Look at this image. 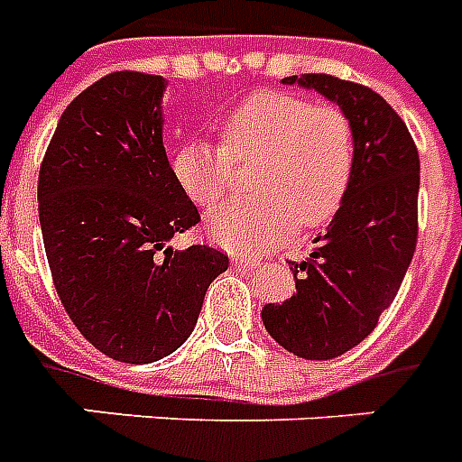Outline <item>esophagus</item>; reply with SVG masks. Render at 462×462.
Segmentation results:
<instances>
[{
    "mask_svg": "<svg viewBox=\"0 0 462 462\" xmlns=\"http://www.w3.org/2000/svg\"><path fill=\"white\" fill-rule=\"evenodd\" d=\"M232 268H235V271H249L252 263H249L246 259H232Z\"/></svg>",
    "mask_w": 462,
    "mask_h": 462,
    "instance_id": "34e87169",
    "label": "esophagus"
}]
</instances>
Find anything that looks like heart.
<instances>
[{
  "label": "heart",
  "mask_w": 462,
  "mask_h": 462,
  "mask_svg": "<svg viewBox=\"0 0 462 462\" xmlns=\"http://www.w3.org/2000/svg\"><path fill=\"white\" fill-rule=\"evenodd\" d=\"M223 148L187 141L172 155V174L196 203L223 196L230 160L259 158L245 201H225L206 216L210 239L227 252L266 254L297 223L319 227L340 208L352 170L355 132L343 110L288 93H256L223 119Z\"/></svg>",
  "instance_id": "heart-1"
}]
</instances>
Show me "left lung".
Segmentation results:
<instances>
[{"label":"left lung","instance_id":"obj_1","mask_svg":"<svg viewBox=\"0 0 462 462\" xmlns=\"http://www.w3.org/2000/svg\"><path fill=\"white\" fill-rule=\"evenodd\" d=\"M316 90L347 115L355 170L340 208L309 259L292 261L297 292L261 309L275 343L304 359L352 350L379 323L408 273L417 245L420 155L408 126L366 86L328 74L282 79Z\"/></svg>","mask_w":462,"mask_h":462}]
</instances>
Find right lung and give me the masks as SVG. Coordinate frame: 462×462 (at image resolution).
<instances>
[{
	"label": "right lung",
	"mask_w": 462,
	"mask_h": 462,
	"mask_svg": "<svg viewBox=\"0 0 462 462\" xmlns=\"http://www.w3.org/2000/svg\"><path fill=\"white\" fill-rule=\"evenodd\" d=\"M162 76L115 71L76 96L40 167V230L69 319L107 357L148 365L196 326L227 271L210 246L174 249L199 223L162 146Z\"/></svg>",
	"instance_id": "add662e5"
}]
</instances>
